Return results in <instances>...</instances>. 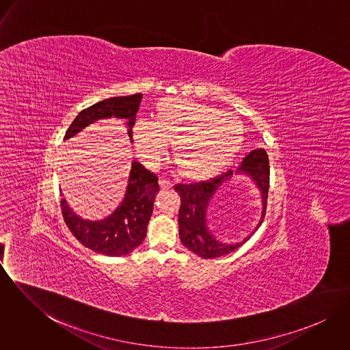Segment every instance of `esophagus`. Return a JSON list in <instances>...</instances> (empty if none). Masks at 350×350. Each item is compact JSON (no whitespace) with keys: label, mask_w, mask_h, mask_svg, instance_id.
I'll return each instance as SVG.
<instances>
[{"label":"esophagus","mask_w":350,"mask_h":350,"mask_svg":"<svg viewBox=\"0 0 350 350\" xmlns=\"http://www.w3.org/2000/svg\"><path fill=\"white\" fill-rule=\"evenodd\" d=\"M159 182H160L161 189H170V187H171V182H170L167 178H164V176H161Z\"/></svg>","instance_id":"esophagus-1"}]
</instances>
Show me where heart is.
Here are the masks:
<instances>
[{
	"label": "heart",
	"instance_id": "b5f03b06",
	"mask_svg": "<svg viewBox=\"0 0 350 350\" xmlns=\"http://www.w3.org/2000/svg\"><path fill=\"white\" fill-rule=\"evenodd\" d=\"M142 159L157 165L172 140V153L183 174L207 176L224 168L243 142L237 118L215 107L179 98L157 105L156 117L137 118L133 126Z\"/></svg>",
	"mask_w": 350,
	"mask_h": 350
}]
</instances>
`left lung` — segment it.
Wrapping results in <instances>:
<instances>
[{"label":"left lung","mask_w":350,"mask_h":350,"mask_svg":"<svg viewBox=\"0 0 350 350\" xmlns=\"http://www.w3.org/2000/svg\"><path fill=\"white\" fill-rule=\"evenodd\" d=\"M237 174H247L254 182L261 194L262 211L261 219L256 229L261 225L265 210H267V200L269 190V161L265 150H254L250 152L239 170ZM233 176V171H228L221 176L213 178L206 182L198 183H179L175 185V191L180 196V208H179V237L182 244L187 250L194 252L203 258H215L230 253L232 250H237L245 241L250 240L247 237L241 243L236 244H225L214 237V234L208 230L207 226V206L214 193L218 187Z\"/></svg>","instance_id":"left-lung-1"}]
</instances>
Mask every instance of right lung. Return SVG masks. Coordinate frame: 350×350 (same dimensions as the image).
<instances>
[{
  "label": "right lung",
  "mask_w": 350,
  "mask_h": 350,
  "mask_svg": "<svg viewBox=\"0 0 350 350\" xmlns=\"http://www.w3.org/2000/svg\"><path fill=\"white\" fill-rule=\"evenodd\" d=\"M143 94L113 97L82 110L66 132L64 140L74 137L90 124L103 118H124L132 142V128ZM157 176L139 161H132L126 193L120 206L106 218L92 221L77 215L66 200H60L66 225L82 245L106 256H124L136 250L147 236V226L159 193Z\"/></svg>",
  "instance_id": "right-lung-1"
}]
</instances>
